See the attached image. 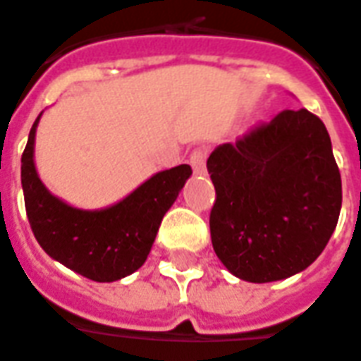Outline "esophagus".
<instances>
[{"instance_id": "obj_1", "label": "esophagus", "mask_w": 361, "mask_h": 361, "mask_svg": "<svg viewBox=\"0 0 361 361\" xmlns=\"http://www.w3.org/2000/svg\"><path fill=\"white\" fill-rule=\"evenodd\" d=\"M206 157H208V147H204V145L192 149L191 157H189V162H191L195 174H204L206 172Z\"/></svg>"}]
</instances>
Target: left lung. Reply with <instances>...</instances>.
<instances>
[{"label": "left lung", "mask_w": 361, "mask_h": 361, "mask_svg": "<svg viewBox=\"0 0 361 361\" xmlns=\"http://www.w3.org/2000/svg\"><path fill=\"white\" fill-rule=\"evenodd\" d=\"M216 187L214 252L246 282L305 271L339 221L343 189L331 140L314 114L286 109L208 157Z\"/></svg>", "instance_id": "8db88e82"}]
</instances>
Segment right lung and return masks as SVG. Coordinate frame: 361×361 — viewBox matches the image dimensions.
I'll use <instances>...</instances> for the list:
<instances>
[{
    "label": "right lung",
    "mask_w": 361,
    "mask_h": 361,
    "mask_svg": "<svg viewBox=\"0 0 361 361\" xmlns=\"http://www.w3.org/2000/svg\"><path fill=\"white\" fill-rule=\"evenodd\" d=\"M35 119L22 153V191L30 227L39 246L64 267L94 282H115L144 265L164 214L192 174L180 164L142 183L104 210H79L54 197L34 164Z\"/></svg>",
    "instance_id": "1"
}]
</instances>
